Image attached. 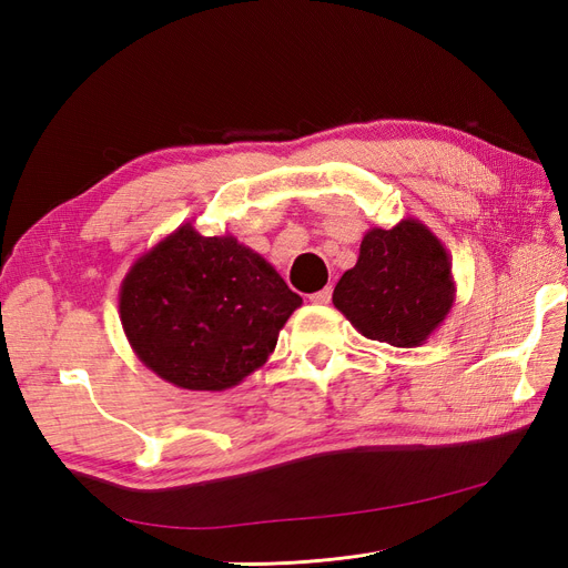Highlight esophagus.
<instances>
[{"label": "esophagus", "mask_w": 568, "mask_h": 568, "mask_svg": "<svg viewBox=\"0 0 568 568\" xmlns=\"http://www.w3.org/2000/svg\"><path fill=\"white\" fill-rule=\"evenodd\" d=\"M307 298H311L313 305H326L332 301V286H324L322 291H315V294H311Z\"/></svg>", "instance_id": "esophagus-1"}]
</instances>
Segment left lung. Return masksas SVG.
<instances>
[{
  "label": "left lung",
  "instance_id": "1",
  "mask_svg": "<svg viewBox=\"0 0 568 568\" xmlns=\"http://www.w3.org/2000/svg\"><path fill=\"white\" fill-rule=\"evenodd\" d=\"M450 255L417 217L365 232L355 267L343 272L334 305L365 338L417 348L455 303Z\"/></svg>",
  "mask_w": 568,
  "mask_h": 568
}]
</instances>
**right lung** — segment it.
<instances>
[{
  "instance_id": "right-lung-1",
  "label": "right lung",
  "mask_w": 568,
  "mask_h": 568,
  "mask_svg": "<svg viewBox=\"0 0 568 568\" xmlns=\"http://www.w3.org/2000/svg\"><path fill=\"white\" fill-rule=\"evenodd\" d=\"M301 303L261 253L192 222L136 257L118 294L134 355L168 384L211 393L263 367Z\"/></svg>"
}]
</instances>
